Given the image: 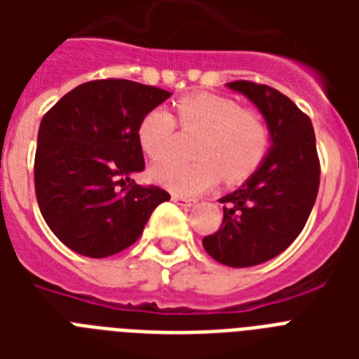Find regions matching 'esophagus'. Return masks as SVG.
<instances>
[{
  "mask_svg": "<svg viewBox=\"0 0 359 359\" xmlns=\"http://www.w3.org/2000/svg\"><path fill=\"white\" fill-rule=\"evenodd\" d=\"M177 205H182V207H194L196 205V199H186V197H180V196H173L171 197Z\"/></svg>",
  "mask_w": 359,
  "mask_h": 359,
  "instance_id": "34e87169",
  "label": "esophagus"
}]
</instances>
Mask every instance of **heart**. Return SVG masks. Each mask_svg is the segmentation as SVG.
<instances>
[{"instance_id":"obj_1","label":"heart","mask_w":359,"mask_h":359,"mask_svg":"<svg viewBox=\"0 0 359 359\" xmlns=\"http://www.w3.org/2000/svg\"><path fill=\"white\" fill-rule=\"evenodd\" d=\"M184 130H201L196 158L182 163L162 160L149 169L152 182L179 196H197L218 184L240 182L253 175L266 156L270 134L261 115L242 109L236 100L212 93H199L177 102ZM175 119L165 108H154L137 124V141L152 160L168 156L175 145Z\"/></svg>"}]
</instances>
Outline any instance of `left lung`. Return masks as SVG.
<instances>
[{"label":"left lung","instance_id":"8db88e82","mask_svg":"<svg viewBox=\"0 0 359 359\" xmlns=\"http://www.w3.org/2000/svg\"><path fill=\"white\" fill-rule=\"evenodd\" d=\"M225 86L259 109L270 147L250 179L219 199L224 224L203 248L225 266L248 268L278 257L300 235L317 199L320 165L311 119L290 98L253 81Z\"/></svg>","mask_w":359,"mask_h":359}]
</instances>
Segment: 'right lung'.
I'll return each mask as SVG.
<instances>
[{
	"label": "right lung",
	"mask_w": 359,
	"mask_h": 359,
	"mask_svg": "<svg viewBox=\"0 0 359 359\" xmlns=\"http://www.w3.org/2000/svg\"><path fill=\"white\" fill-rule=\"evenodd\" d=\"M171 93L130 80H97L67 93L41 121L35 154L39 208L52 233L80 255L104 259L140 238L169 194L140 186L137 124Z\"/></svg>",
	"instance_id": "right-lung-1"
}]
</instances>
